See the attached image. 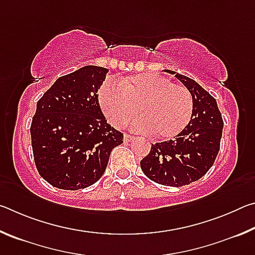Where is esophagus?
<instances>
[{"label":"esophagus","instance_id":"34e87169","mask_svg":"<svg viewBox=\"0 0 255 255\" xmlns=\"http://www.w3.org/2000/svg\"><path fill=\"white\" fill-rule=\"evenodd\" d=\"M124 139L126 140V141H130V140H132V139H135V137H133L132 135H129V133H125L124 135Z\"/></svg>","mask_w":255,"mask_h":255}]
</instances>
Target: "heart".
<instances>
[{
  "instance_id": "obj_1",
  "label": "heart",
  "mask_w": 255,
  "mask_h": 255,
  "mask_svg": "<svg viewBox=\"0 0 255 255\" xmlns=\"http://www.w3.org/2000/svg\"><path fill=\"white\" fill-rule=\"evenodd\" d=\"M119 88L106 81L99 90V102L110 122L117 127L133 123L140 131L157 138H172L183 130L192 118V93L183 84L171 83L166 77L141 73L119 81Z\"/></svg>"
}]
</instances>
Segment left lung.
<instances>
[{
    "label": "left lung",
    "instance_id": "1",
    "mask_svg": "<svg viewBox=\"0 0 255 255\" xmlns=\"http://www.w3.org/2000/svg\"><path fill=\"white\" fill-rule=\"evenodd\" d=\"M175 77L192 93V118L174 139L152 144L140 167L154 182L182 187L202 178L213 166L221 148L224 122L214 97L190 77L179 73Z\"/></svg>",
    "mask_w": 255,
    "mask_h": 255
}]
</instances>
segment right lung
Segmentation results:
<instances>
[{"label":"right lung","mask_w":255,"mask_h":255,"mask_svg":"<svg viewBox=\"0 0 255 255\" xmlns=\"http://www.w3.org/2000/svg\"><path fill=\"white\" fill-rule=\"evenodd\" d=\"M107 68L85 66L60 76L37 102L30 127L38 173L58 189L79 190L105 173L123 132L107 123L98 99Z\"/></svg>","instance_id":"add662e5"}]
</instances>
